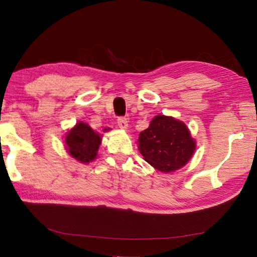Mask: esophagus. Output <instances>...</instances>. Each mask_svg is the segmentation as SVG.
I'll return each instance as SVG.
<instances>
[{"label":"esophagus","mask_w":257,"mask_h":257,"mask_svg":"<svg viewBox=\"0 0 257 257\" xmlns=\"http://www.w3.org/2000/svg\"><path fill=\"white\" fill-rule=\"evenodd\" d=\"M116 124H118V126L121 130H127L128 128L127 120H126V118H123V116H121V118L118 119V121H116Z\"/></svg>","instance_id":"esophagus-1"}]
</instances>
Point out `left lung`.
<instances>
[{"label":"left lung","instance_id":"1","mask_svg":"<svg viewBox=\"0 0 257 257\" xmlns=\"http://www.w3.org/2000/svg\"><path fill=\"white\" fill-rule=\"evenodd\" d=\"M137 144L144 160L166 174L186 165L196 150V141L185 123L164 114L154 116Z\"/></svg>","mask_w":257,"mask_h":257}]
</instances>
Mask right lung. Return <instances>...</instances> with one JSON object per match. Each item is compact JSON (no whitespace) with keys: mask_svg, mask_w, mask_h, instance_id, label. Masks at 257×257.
I'll list each match as a JSON object with an SVG mask.
<instances>
[{"mask_svg":"<svg viewBox=\"0 0 257 257\" xmlns=\"http://www.w3.org/2000/svg\"><path fill=\"white\" fill-rule=\"evenodd\" d=\"M102 138L103 136L92 130L88 123L78 121L66 132L63 143L73 159L82 164H89L96 159Z\"/></svg>","mask_w":257,"mask_h":257,"instance_id":"1","label":"right lung"}]
</instances>
